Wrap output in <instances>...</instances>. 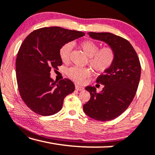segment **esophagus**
<instances>
[{
	"label": "esophagus",
	"mask_w": 155,
	"mask_h": 155,
	"mask_svg": "<svg viewBox=\"0 0 155 155\" xmlns=\"http://www.w3.org/2000/svg\"><path fill=\"white\" fill-rule=\"evenodd\" d=\"M75 89L78 91H81V90H84V87L80 85H78V84H75Z\"/></svg>",
	"instance_id": "esophagus-1"
}]
</instances>
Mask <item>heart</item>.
I'll return each mask as SVG.
<instances>
[{"label": "heart", "instance_id": "1", "mask_svg": "<svg viewBox=\"0 0 155 155\" xmlns=\"http://www.w3.org/2000/svg\"><path fill=\"white\" fill-rule=\"evenodd\" d=\"M80 47L89 57V63L97 73H104L109 70L115 61L116 54L114 49L109 46L99 49V46L92 40H84L80 42ZM72 50V44L67 43L59 50V56L63 63H68ZM67 74L73 81L82 83L86 78L90 77L91 71L87 68L71 67L68 69Z\"/></svg>", "mask_w": 155, "mask_h": 155}]
</instances>
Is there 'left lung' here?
<instances>
[{
	"mask_svg": "<svg viewBox=\"0 0 155 155\" xmlns=\"http://www.w3.org/2000/svg\"><path fill=\"white\" fill-rule=\"evenodd\" d=\"M94 39L107 43L115 52V61L109 70L97 78L104 84L97 92L94 87L87 86L90 99L83 106L89 117L99 121L117 118L132 102L140 79L141 66L137 53L128 40L109 32H88Z\"/></svg>",
	"mask_w": 155,
	"mask_h": 155,
	"instance_id": "8db88e82",
	"label": "left lung"
}]
</instances>
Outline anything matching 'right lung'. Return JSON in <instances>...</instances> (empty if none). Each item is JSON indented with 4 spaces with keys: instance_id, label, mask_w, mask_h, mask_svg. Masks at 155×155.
<instances>
[{
    "instance_id": "obj_1",
    "label": "right lung",
    "mask_w": 155,
    "mask_h": 155,
    "mask_svg": "<svg viewBox=\"0 0 155 155\" xmlns=\"http://www.w3.org/2000/svg\"><path fill=\"white\" fill-rule=\"evenodd\" d=\"M84 35L82 31L59 27H44L33 31L22 42L16 58L17 82L21 98L35 113H58L65 97L75 90L71 80L57 82L51 78L50 72L62 65L61 46Z\"/></svg>"
}]
</instances>
